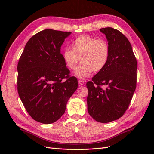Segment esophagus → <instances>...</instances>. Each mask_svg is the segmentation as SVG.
<instances>
[{
    "label": "esophagus",
    "mask_w": 154,
    "mask_h": 154,
    "mask_svg": "<svg viewBox=\"0 0 154 154\" xmlns=\"http://www.w3.org/2000/svg\"><path fill=\"white\" fill-rule=\"evenodd\" d=\"M84 81H83V80H78V84L80 85H83V84H84Z\"/></svg>",
    "instance_id": "1"
}]
</instances>
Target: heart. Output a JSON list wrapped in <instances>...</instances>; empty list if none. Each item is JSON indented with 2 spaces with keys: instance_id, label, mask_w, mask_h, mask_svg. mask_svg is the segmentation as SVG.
Listing matches in <instances>:
<instances>
[{
  "instance_id": "1",
  "label": "heart",
  "mask_w": 154,
  "mask_h": 154,
  "mask_svg": "<svg viewBox=\"0 0 154 154\" xmlns=\"http://www.w3.org/2000/svg\"><path fill=\"white\" fill-rule=\"evenodd\" d=\"M71 49H66L63 58L67 66L76 69L80 61L82 63L75 72V75L82 79L87 78L92 71H102L108 63L110 48L106 40L89 35H82L74 40Z\"/></svg>"
}]
</instances>
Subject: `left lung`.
<instances>
[{
	"label": "left lung",
	"instance_id": "left-lung-1",
	"mask_svg": "<svg viewBox=\"0 0 154 154\" xmlns=\"http://www.w3.org/2000/svg\"><path fill=\"white\" fill-rule=\"evenodd\" d=\"M100 30L109 42L110 58L106 67L87 83V102L92 118L105 123L120 118L127 110L136 88L137 64L131 44L123 33L112 27Z\"/></svg>",
	"mask_w": 154,
	"mask_h": 154
}]
</instances>
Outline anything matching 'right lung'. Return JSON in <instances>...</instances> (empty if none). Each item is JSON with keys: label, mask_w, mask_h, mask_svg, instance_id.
Wrapping results in <instances>:
<instances>
[{"label": "right lung", "mask_w": 154, "mask_h": 154, "mask_svg": "<svg viewBox=\"0 0 154 154\" xmlns=\"http://www.w3.org/2000/svg\"><path fill=\"white\" fill-rule=\"evenodd\" d=\"M71 32L44 29L27 42L17 66V90L26 111L44 124L57 122L78 88L71 76L61 46Z\"/></svg>", "instance_id": "right-lung-1"}]
</instances>
